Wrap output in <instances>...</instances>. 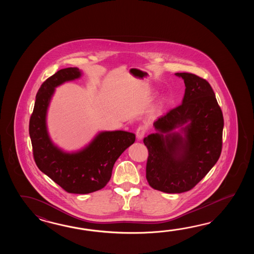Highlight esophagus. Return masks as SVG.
<instances>
[{
	"instance_id": "34e87169",
	"label": "esophagus",
	"mask_w": 254,
	"mask_h": 254,
	"mask_svg": "<svg viewBox=\"0 0 254 254\" xmlns=\"http://www.w3.org/2000/svg\"><path fill=\"white\" fill-rule=\"evenodd\" d=\"M146 133V129L145 127H143V126H140L137 130H136V137H137V139L140 140L144 137V135Z\"/></svg>"
}]
</instances>
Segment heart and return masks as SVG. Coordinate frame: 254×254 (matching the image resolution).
I'll return each mask as SVG.
<instances>
[{
    "label": "heart",
    "instance_id": "heart-1",
    "mask_svg": "<svg viewBox=\"0 0 254 254\" xmlns=\"http://www.w3.org/2000/svg\"><path fill=\"white\" fill-rule=\"evenodd\" d=\"M165 102V98H162V100L159 102V103L157 104L156 107H155V110H154V112L155 113H158V112H160L161 111V109H162V105H163V103Z\"/></svg>",
    "mask_w": 254,
    "mask_h": 254
}]
</instances>
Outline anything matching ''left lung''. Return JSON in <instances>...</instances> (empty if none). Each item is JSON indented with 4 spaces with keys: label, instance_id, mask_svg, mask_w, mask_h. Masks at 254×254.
<instances>
[{
    "label": "left lung",
    "instance_id": "obj_1",
    "mask_svg": "<svg viewBox=\"0 0 254 254\" xmlns=\"http://www.w3.org/2000/svg\"><path fill=\"white\" fill-rule=\"evenodd\" d=\"M185 83L182 104L154 122L143 142L149 157L146 179L153 189L181 193L192 189L219 160L223 116L208 81L177 72Z\"/></svg>",
    "mask_w": 254,
    "mask_h": 254
}]
</instances>
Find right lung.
<instances>
[{"label": "right lung", "mask_w": 254, "mask_h": 254, "mask_svg": "<svg viewBox=\"0 0 254 254\" xmlns=\"http://www.w3.org/2000/svg\"><path fill=\"white\" fill-rule=\"evenodd\" d=\"M81 75L77 67H70L58 70L43 82L36 95L29 133L39 169L66 191L87 194L108 184L114 163L134 142L135 134L125 130H103L75 151H64L54 144L47 128V114L55 88Z\"/></svg>", "instance_id": "right-lung-1"}]
</instances>
